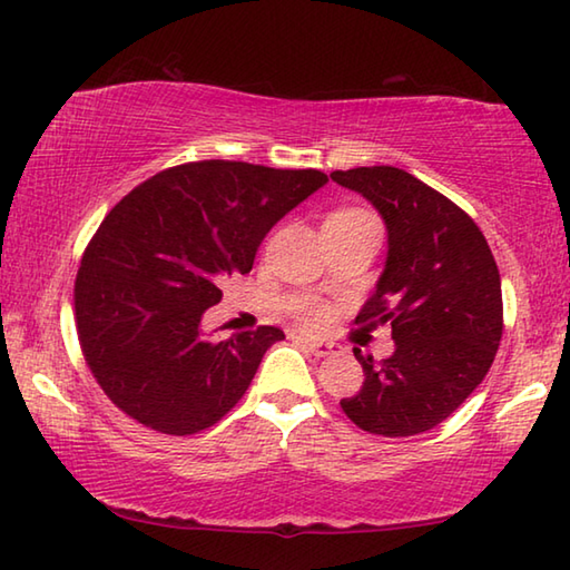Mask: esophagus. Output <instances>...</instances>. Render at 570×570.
Here are the masks:
<instances>
[{"label": "esophagus", "instance_id": "1", "mask_svg": "<svg viewBox=\"0 0 570 570\" xmlns=\"http://www.w3.org/2000/svg\"><path fill=\"white\" fill-rule=\"evenodd\" d=\"M295 341L303 343L315 357H327V355L341 353V351H337L335 343H327V341H313V337H295Z\"/></svg>", "mask_w": 570, "mask_h": 570}]
</instances>
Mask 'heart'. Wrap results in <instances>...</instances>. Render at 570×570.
Returning <instances> with one entry per match:
<instances>
[{
	"mask_svg": "<svg viewBox=\"0 0 570 570\" xmlns=\"http://www.w3.org/2000/svg\"><path fill=\"white\" fill-rule=\"evenodd\" d=\"M335 215H365V213H361V209H343V213H335ZM331 217H333V215H331ZM325 317H327V313H325L323 305L311 303V305L301 307V321H303L307 327L323 325Z\"/></svg>",
	"mask_w": 570,
	"mask_h": 570,
	"instance_id": "1",
	"label": "heart"
}]
</instances>
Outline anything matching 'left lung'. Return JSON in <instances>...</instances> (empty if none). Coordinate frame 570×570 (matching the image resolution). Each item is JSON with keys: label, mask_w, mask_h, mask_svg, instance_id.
<instances>
[{"label": "left lung", "mask_w": 570, "mask_h": 570, "mask_svg": "<svg viewBox=\"0 0 570 570\" xmlns=\"http://www.w3.org/2000/svg\"><path fill=\"white\" fill-rule=\"evenodd\" d=\"M331 177L363 195L385 223V267L355 323L367 331L391 325L395 341L381 363L355 347L365 383L341 405L367 433H425L481 385L501 345L493 253L461 207L405 169L355 167Z\"/></svg>", "instance_id": "obj_1"}]
</instances>
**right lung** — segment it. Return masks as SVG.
I'll use <instances>...</instances> for the list:
<instances>
[{
  "instance_id": "right-lung-1",
  "label": "right lung",
  "mask_w": 570,
  "mask_h": 570,
  "mask_svg": "<svg viewBox=\"0 0 570 570\" xmlns=\"http://www.w3.org/2000/svg\"><path fill=\"white\" fill-rule=\"evenodd\" d=\"M325 183L321 169L205 159L119 199L75 283L79 345L119 411L157 433L193 435L235 407L285 335L263 325L217 343L203 315L227 277L253 269L275 223Z\"/></svg>"
}]
</instances>
